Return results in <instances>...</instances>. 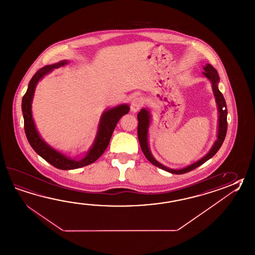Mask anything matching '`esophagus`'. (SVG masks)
I'll list each match as a JSON object with an SVG mask.
<instances>
[{
	"mask_svg": "<svg viewBox=\"0 0 255 255\" xmlns=\"http://www.w3.org/2000/svg\"><path fill=\"white\" fill-rule=\"evenodd\" d=\"M141 106H142L141 100L140 98H134L131 101V104H130V111L132 113H137L141 108Z\"/></svg>",
	"mask_w": 255,
	"mask_h": 255,
	"instance_id": "obj_1",
	"label": "esophagus"
}]
</instances>
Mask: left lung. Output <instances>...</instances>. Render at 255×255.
Instances as JSON below:
<instances>
[{"mask_svg":"<svg viewBox=\"0 0 255 255\" xmlns=\"http://www.w3.org/2000/svg\"><path fill=\"white\" fill-rule=\"evenodd\" d=\"M203 70H204V72H203V75L208 79L209 81L212 83L213 95L215 97V102H216L217 108H218L219 116L217 139L214 141V143L212 146V148L210 149V151L207 152V154L203 156V158H201L197 161H195V162H193L192 164L184 167V168H182V169H171L169 167L163 165L162 163L157 161L153 155L151 154V150H150V147H149L148 132H149V128H150V125H151V120L150 110L148 108H142L137 115L138 122H139L137 132H138V139H139L141 151L143 152V154L145 155L148 161L151 162L153 165L159 167V168H161V170H164L166 172L174 173V174H182V173L192 171L193 169L202 165L205 161H208L209 159H211L213 156H214V154L221 148V146L223 144L224 139H225L226 132H227V106H226L224 95L220 92L218 88L219 82H220L218 72L209 63H207L203 67Z\"/></svg>","mask_w":255,"mask_h":255,"instance_id":"obj_1","label":"left lung"}]
</instances>
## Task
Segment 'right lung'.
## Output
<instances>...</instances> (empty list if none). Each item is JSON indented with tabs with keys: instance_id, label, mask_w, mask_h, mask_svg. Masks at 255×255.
Wrapping results in <instances>:
<instances>
[{
	"instance_id": "obj_1",
	"label": "right lung",
	"mask_w": 255,
	"mask_h": 255,
	"mask_svg": "<svg viewBox=\"0 0 255 255\" xmlns=\"http://www.w3.org/2000/svg\"><path fill=\"white\" fill-rule=\"evenodd\" d=\"M68 63L69 61L67 60H63L59 63L46 65L37 71L28 84L26 93L21 101V111L24 120V130L30 145L36 151L37 154H39L45 161L51 163L52 166L61 170H73L81 167L87 166L96 161L109 145L112 134L121 117L128 114L130 111V106L126 104H120L113 108L105 110L100 118L97 133L94 143L82 159L69 157L49 145L37 130L32 118L31 104L37 83H39V81H41L48 73H51L52 70L64 66Z\"/></svg>"
}]
</instances>
